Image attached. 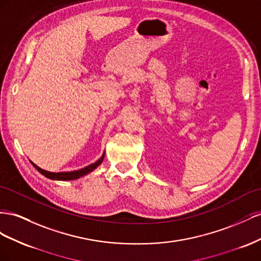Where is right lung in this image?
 Returning a JSON list of instances; mask_svg holds the SVG:
<instances>
[{"instance_id": "obj_1", "label": "right lung", "mask_w": 261, "mask_h": 261, "mask_svg": "<svg viewBox=\"0 0 261 261\" xmlns=\"http://www.w3.org/2000/svg\"><path fill=\"white\" fill-rule=\"evenodd\" d=\"M103 158H105V152L102 153L101 158L99 160H97L95 163L91 164V165H88V166H86L84 168H81V169H77V170H73V172H59V173L48 172V170H44V169L40 168L39 166H37L36 164L33 163L32 161H31V163L33 164V166L37 170H38V172L41 175L49 178V179H52V180H75V179H79V178L83 177V176L89 174L91 172H93L95 168H97L100 165V164L102 163Z\"/></svg>"}]
</instances>
